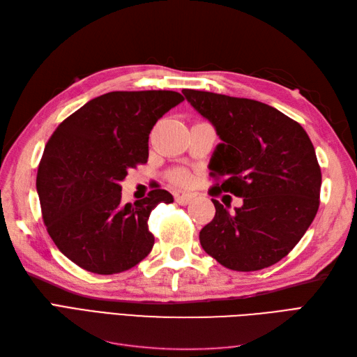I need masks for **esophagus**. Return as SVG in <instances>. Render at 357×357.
<instances>
[{
	"label": "esophagus",
	"mask_w": 357,
	"mask_h": 357,
	"mask_svg": "<svg viewBox=\"0 0 357 357\" xmlns=\"http://www.w3.org/2000/svg\"><path fill=\"white\" fill-rule=\"evenodd\" d=\"M192 199H193V197L190 195V193H181V195L176 197V202L178 205H188L192 202Z\"/></svg>",
	"instance_id": "esophagus-1"
}]
</instances>
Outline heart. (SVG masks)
<instances>
[{"instance_id": "heart-1", "label": "heart", "mask_w": 357, "mask_h": 357, "mask_svg": "<svg viewBox=\"0 0 357 357\" xmlns=\"http://www.w3.org/2000/svg\"><path fill=\"white\" fill-rule=\"evenodd\" d=\"M169 178L172 180V183H176V185H180V186H188L189 183L192 181L190 172L186 171V169H183V168H177L174 171H171Z\"/></svg>"}]
</instances>
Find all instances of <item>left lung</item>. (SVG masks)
I'll return each instance as SVG.
<instances>
[{"label":"left lung","mask_w":357,"mask_h":357,"mask_svg":"<svg viewBox=\"0 0 357 357\" xmlns=\"http://www.w3.org/2000/svg\"><path fill=\"white\" fill-rule=\"evenodd\" d=\"M186 100L215 128L222 143L210 160L219 190L243 198L199 232L205 252L234 271L282 261L304 236L320 204L321 171L308 134L274 107L247 98L185 89Z\"/></svg>","instance_id":"8db88e82"}]
</instances>
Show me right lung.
Wrapping results in <instances>:
<instances>
[{
    "label": "right lung",
    "instance_id": "add662e5",
    "mask_svg": "<svg viewBox=\"0 0 357 357\" xmlns=\"http://www.w3.org/2000/svg\"><path fill=\"white\" fill-rule=\"evenodd\" d=\"M174 91H116L86 102L59 123L37 172L41 214L53 243L86 271L110 275L131 269L150 253L149 215L174 201L164 189L122 202L121 181L146 164L149 134L180 104Z\"/></svg>",
    "mask_w": 357,
    "mask_h": 357
}]
</instances>
